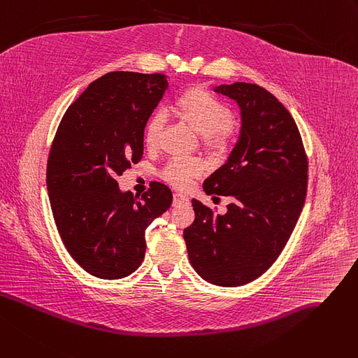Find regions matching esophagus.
<instances>
[{"label": "esophagus", "instance_id": "1", "mask_svg": "<svg viewBox=\"0 0 358 358\" xmlns=\"http://www.w3.org/2000/svg\"><path fill=\"white\" fill-rule=\"evenodd\" d=\"M188 201V197L182 193H176L174 194V200H173V204L174 206H178V204H182V203H187Z\"/></svg>", "mask_w": 358, "mask_h": 358}]
</instances>
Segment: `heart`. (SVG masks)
I'll use <instances>...</instances> for the list:
<instances>
[{
    "instance_id": "1",
    "label": "heart",
    "mask_w": 358,
    "mask_h": 358,
    "mask_svg": "<svg viewBox=\"0 0 358 358\" xmlns=\"http://www.w3.org/2000/svg\"><path fill=\"white\" fill-rule=\"evenodd\" d=\"M174 106L181 119L201 134L203 144L207 148L214 151L227 148L233 131V110L226 102L213 96L203 87H192L180 94ZM164 124L165 117L161 112H154L148 117L144 128V139L148 147L157 145ZM203 171L204 166L199 159L173 158L164 166L162 177L178 188H187Z\"/></svg>"
}]
</instances>
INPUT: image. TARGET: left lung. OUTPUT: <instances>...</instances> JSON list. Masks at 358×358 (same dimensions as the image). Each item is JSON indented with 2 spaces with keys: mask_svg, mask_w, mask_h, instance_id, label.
<instances>
[{
  "mask_svg": "<svg viewBox=\"0 0 358 358\" xmlns=\"http://www.w3.org/2000/svg\"><path fill=\"white\" fill-rule=\"evenodd\" d=\"M214 92L241 108L242 129L226 164L204 180L208 196H230L224 214L193 199L184 229L189 264L217 287H241L265 273L296 226L308 187V158L294 117L266 89L236 82Z\"/></svg>",
  "mask_w": 358,
  "mask_h": 358,
  "instance_id": "1",
  "label": "left lung"
}]
</instances>
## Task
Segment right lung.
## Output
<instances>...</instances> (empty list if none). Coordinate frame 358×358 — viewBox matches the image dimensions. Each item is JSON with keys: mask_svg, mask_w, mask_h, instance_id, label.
I'll use <instances>...</instances> for the list:
<instances>
[{"mask_svg": "<svg viewBox=\"0 0 358 358\" xmlns=\"http://www.w3.org/2000/svg\"><path fill=\"white\" fill-rule=\"evenodd\" d=\"M166 76L110 71L92 82L63 115L47 161L53 217L70 256L87 273L121 279L145 256V230L173 203L151 182L135 197L116 178L144 154V128Z\"/></svg>", "mask_w": 358, "mask_h": 358, "instance_id": "right-lung-1", "label": "right lung"}]
</instances>
